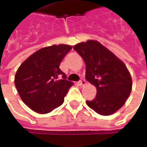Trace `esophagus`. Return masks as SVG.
Masks as SVG:
<instances>
[{"label": "esophagus", "mask_w": 147, "mask_h": 147, "mask_svg": "<svg viewBox=\"0 0 147 147\" xmlns=\"http://www.w3.org/2000/svg\"><path fill=\"white\" fill-rule=\"evenodd\" d=\"M78 83H79V85H80V86H85L86 82V80H84L83 78H81V79L80 80V81H79Z\"/></svg>", "instance_id": "1"}]
</instances>
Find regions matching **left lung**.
<instances>
[{"label":"left lung","mask_w":147,"mask_h":147,"mask_svg":"<svg viewBox=\"0 0 147 147\" xmlns=\"http://www.w3.org/2000/svg\"><path fill=\"white\" fill-rule=\"evenodd\" d=\"M73 48L86 63V78L96 87V97L86 104L100 115L108 116L124 105L132 87L124 63L100 42L88 40Z\"/></svg>","instance_id":"obj_1"}]
</instances>
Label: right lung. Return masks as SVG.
I'll return each instance as SVG.
<instances>
[{
    "instance_id": "add662e5",
    "label": "right lung",
    "mask_w": 147,
    "mask_h": 147,
    "mask_svg": "<svg viewBox=\"0 0 147 147\" xmlns=\"http://www.w3.org/2000/svg\"><path fill=\"white\" fill-rule=\"evenodd\" d=\"M71 49L67 44L53 45L38 50L23 62L15 76V85L23 102L38 113H48L64 102L73 85L59 68ZM62 75L61 79L59 76Z\"/></svg>"
}]
</instances>
